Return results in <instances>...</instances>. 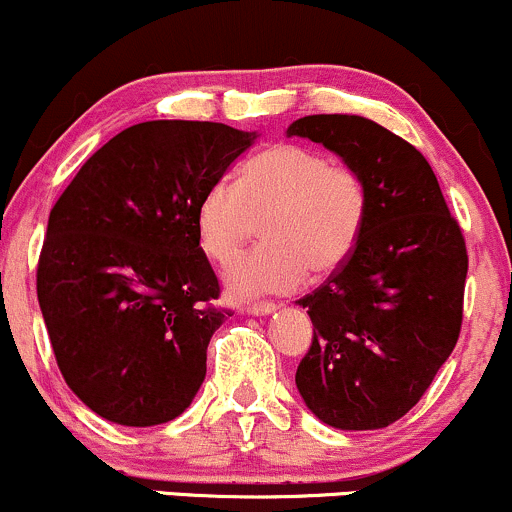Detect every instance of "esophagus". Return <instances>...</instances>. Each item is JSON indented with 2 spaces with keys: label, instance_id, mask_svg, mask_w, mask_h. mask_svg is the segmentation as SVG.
I'll return each instance as SVG.
<instances>
[{
  "label": "esophagus",
  "instance_id": "obj_1",
  "mask_svg": "<svg viewBox=\"0 0 512 512\" xmlns=\"http://www.w3.org/2000/svg\"><path fill=\"white\" fill-rule=\"evenodd\" d=\"M274 309H277V306H274L272 301H255V304L245 306L247 314H252V316H267V314H272Z\"/></svg>",
  "mask_w": 512,
  "mask_h": 512
}]
</instances>
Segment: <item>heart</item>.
I'll use <instances>...</instances> for the list:
<instances>
[{"label":"heart","mask_w":512,"mask_h":512,"mask_svg":"<svg viewBox=\"0 0 512 512\" xmlns=\"http://www.w3.org/2000/svg\"><path fill=\"white\" fill-rule=\"evenodd\" d=\"M368 184L346 164L299 144H274L245 164L238 181L206 188L196 233L213 262H228L262 218L265 242L225 270L233 297L292 292L311 274H328L351 257L368 218Z\"/></svg>","instance_id":"obj_1"}]
</instances>
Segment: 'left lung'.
Instances as JSON below:
<instances>
[{
	"instance_id": "obj_1",
	"label": "left lung",
	"mask_w": 512,
	"mask_h": 512,
	"mask_svg": "<svg viewBox=\"0 0 512 512\" xmlns=\"http://www.w3.org/2000/svg\"><path fill=\"white\" fill-rule=\"evenodd\" d=\"M287 134L336 152L370 196L351 257L297 301L314 324L297 387L328 427L383 429L422 400L459 341L464 233L429 161L378 122L309 115Z\"/></svg>"
}]
</instances>
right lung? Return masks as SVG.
Here are the masks:
<instances>
[{"label":"right lung","instance_id":"1","mask_svg":"<svg viewBox=\"0 0 512 512\" xmlns=\"http://www.w3.org/2000/svg\"><path fill=\"white\" fill-rule=\"evenodd\" d=\"M255 137L220 122L127 127L51 208L36 294L63 380L100 417L154 427L196 397L230 316L213 304L196 208Z\"/></svg>","mask_w":512,"mask_h":512}]
</instances>
